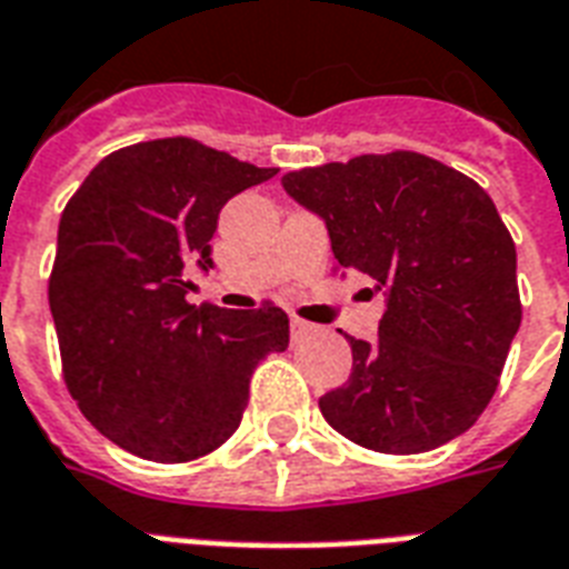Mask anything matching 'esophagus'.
Here are the masks:
<instances>
[{
	"label": "esophagus",
	"instance_id": "esophagus-1",
	"mask_svg": "<svg viewBox=\"0 0 569 569\" xmlns=\"http://www.w3.org/2000/svg\"><path fill=\"white\" fill-rule=\"evenodd\" d=\"M289 328H292V340H307V337H313V333L319 331L316 325L303 322V319H292V322H289Z\"/></svg>",
	"mask_w": 569,
	"mask_h": 569
}]
</instances>
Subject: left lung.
Segmentation results:
<instances>
[{
    "label": "left lung",
    "instance_id": "1",
    "mask_svg": "<svg viewBox=\"0 0 569 569\" xmlns=\"http://www.w3.org/2000/svg\"><path fill=\"white\" fill-rule=\"evenodd\" d=\"M322 217L333 259L385 298L379 337L355 340L352 376L319 400L340 436L420 453L462 436L492 400L522 303L516 247L477 181L418 151L361 154L283 176Z\"/></svg>",
    "mask_w": 569,
    "mask_h": 569
}]
</instances>
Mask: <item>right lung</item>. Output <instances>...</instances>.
I'll return each mask as SVG.
<instances>
[{
    "label": "right lung",
    "mask_w": 569,
    "mask_h": 569,
    "mask_svg": "<svg viewBox=\"0 0 569 569\" xmlns=\"http://www.w3.org/2000/svg\"><path fill=\"white\" fill-rule=\"evenodd\" d=\"M277 169L188 137L112 151L64 206L50 277L68 390L101 436L154 462H190L241 423L256 363L286 352L280 307H193L214 268L217 214Z\"/></svg>",
    "instance_id": "right-lung-1"
}]
</instances>
